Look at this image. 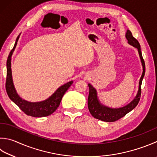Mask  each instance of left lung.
<instances>
[{"mask_svg": "<svg viewBox=\"0 0 157 157\" xmlns=\"http://www.w3.org/2000/svg\"><path fill=\"white\" fill-rule=\"evenodd\" d=\"M126 37L128 40V43L135 48H137L140 55V57L141 59V64L143 66V72L139 82V90L137 91V95H136L135 98L127 105L120 108H110L108 106L102 105L100 102L97 96V91L96 89L94 88L92 85L89 83L88 86L90 89V92H89L88 96V109L90 111V113L94 117L96 118L98 120L104 121V122H113L118 120L120 118L123 117L124 116L131 111L132 109L136 107V106L138 105L140 102V97H141V86L142 80L146 72V66H145V62L142 57L141 51L140 44L138 41L132 36L131 32L129 30H127L126 33Z\"/></svg>", "mask_w": 157, "mask_h": 157, "instance_id": "obj_1", "label": "left lung"}]
</instances>
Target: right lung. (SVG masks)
<instances>
[{"label":"right lung","mask_w":157,"mask_h":157,"mask_svg":"<svg viewBox=\"0 0 157 157\" xmlns=\"http://www.w3.org/2000/svg\"><path fill=\"white\" fill-rule=\"evenodd\" d=\"M20 35L17 36L16 40V43L14 44L13 49L10 52L7 61V78H6V91L8 94V96L12 101L19 106V108L27 115H30L35 117H46L51 115L53 112H55L60 105L61 100L63 98L64 94L68 90V88L72 85L73 81H70L67 83L62 85L59 87L55 93L50 96L48 99L41 102H31L22 99L17 94L16 89L14 87L12 75H11V56L16 48L17 42L20 37Z\"/></svg>","instance_id":"obj_1"}]
</instances>
